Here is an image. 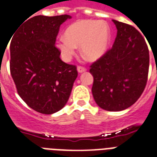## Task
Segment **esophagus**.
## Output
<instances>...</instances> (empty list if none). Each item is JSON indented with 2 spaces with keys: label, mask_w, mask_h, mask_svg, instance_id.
Wrapping results in <instances>:
<instances>
[{
  "label": "esophagus",
  "mask_w": 157,
  "mask_h": 157,
  "mask_svg": "<svg viewBox=\"0 0 157 157\" xmlns=\"http://www.w3.org/2000/svg\"><path fill=\"white\" fill-rule=\"evenodd\" d=\"M77 70L78 73H83V72H85V71H86L87 70H86L84 67H82V66H78Z\"/></svg>",
  "instance_id": "34e87169"
}]
</instances>
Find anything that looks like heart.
Wrapping results in <instances>:
<instances>
[{
    "label": "heart",
    "mask_w": 157,
    "mask_h": 157,
    "mask_svg": "<svg viewBox=\"0 0 157 157\" xmlns=\"http://www.w3.org/2000/svg\"><path fill=\"white\" fill-rule=\"evenodd\" d=\"M65 35L57 40L56 47L66 61L75 56L79 46L83 58L96 61L104 56L110 42V29L102 21H78L68 27Z\"/></svg>",
    "instance_id": "heart-1"
}]
</instances>
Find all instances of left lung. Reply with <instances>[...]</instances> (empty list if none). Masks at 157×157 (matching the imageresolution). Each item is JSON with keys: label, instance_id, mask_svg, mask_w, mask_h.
<instances>
[{"label": "left lung", "instance_id": "obj_1", "mask_svg": "<svg viewBox=\"0 0 157 157\" xmlns=\"http://www.w3.org/2000/svg\"><path fill=\"white\" fill-rule=\"evenodd\" d=\"M117 35L112 48L90 67L92 92L98 106L109 111L125 110L138 101L147 84L149 51L140 33L112 19Z\"/></svg>", "mask_w": 157, "mask_h": 157}]
</instances>
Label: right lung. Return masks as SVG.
<instances>
[{"label":"right lung","mask_w":157,"mask_h":157,"mask_svg":"<svg viewBox=\"0 0 157 157\" xmlns=\"http://www.w3.org/2000/svg\"><path fill=\"white\" fill-rule=\"evenodd\" d=\"M70 15H37L16 28L10 49V69L17 92L37 112L51 115L67 103L78 76L75 65L59 58L55 43L59 27Z\"/></svg>","instance_id":"obj_1"}]
</instances>
